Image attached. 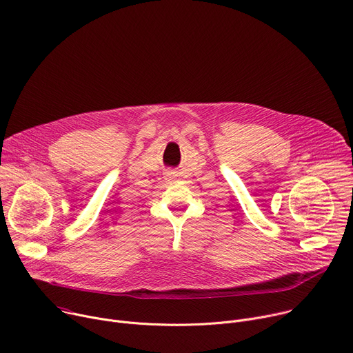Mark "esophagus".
<instances>
[{
  "label": "esophagus",
  "mask_w": 353,
  "mask_h": 353,
  "mask_svg": "<svg viewBox=\"0 0 353 353\" xmlns=\"http://www.w3.org/2000/svg\"><path fill=\"white\" fill-rule=\"evenodd\" d=\"M165 180H166V181H172V180H173V173H168V174L165 176Z\"/></svg>",
  "instance_id": "34e87169"
}]
</instances>
